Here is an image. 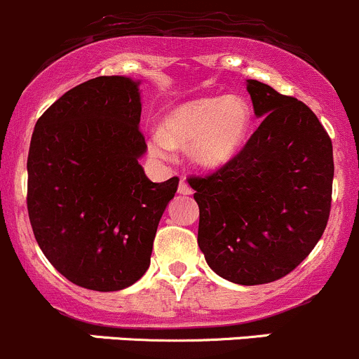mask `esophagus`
<instances>
[{"mask_svg":"<svg viewBox=\"0 0 359 359\" xmlns=\"http://www.w3.org/2000/svg\"><path fill=\"white\" fill-rule=\"evenodd\" d=\"M178 194L180 195H191V194H194V190H191V187L187 183V181L181 180L180 184H178Z\"/></svg>","mask_w":359,"mask_h":359,"instance_id":"esophagus-1","label":"esophagus"}]
</instances>
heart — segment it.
<instances>
[{
  "label": "heart",
  "mask_w": 359,
  "mask_h": 359,
  "mask_svg": "<svg viewBox=\"0 0 359 359\" xmlns=\"http://www.w3.org/2000/svg\"><path fill=\"white\" fill-rule=\"evenodd\" d=\"M252 124L247 100L236 95L205 97L176 107L154 133L149 149L154 157L168 161L175 147H188V155L202 169H217L238 154Z\"/></svg>",
  "instance_id": "obj_1"
}]
</instances>
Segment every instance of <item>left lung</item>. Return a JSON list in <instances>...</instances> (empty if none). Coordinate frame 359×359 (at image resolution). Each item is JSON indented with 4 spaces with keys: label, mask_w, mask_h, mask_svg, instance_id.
Instances as JSON below:
<instances>
[{
    "label": "left lung",
    "mask_w": 359,
    "mask_h": 359,
    "mask_svg": "<svg viewBox=\"0 0 359 359\" xmlns=\"http://www.w3.org/2000/svg\"><path fill=\"white\" fill-rule=\"evenodd\" d=\"M259 128L212 175L191 176L207 264L238 285L289 275L327 228L332 140L313 110L259 81H247Z\"/></svg>",
    "instance_id": "left-lung-1"
}]
</instances>
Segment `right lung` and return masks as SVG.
Segmentation results:
<instances>
[{
	"label": "right lung",
	"instance_id": "add662e5",
	"mask_svg": "<svg viewBox=\"0 0 359 359\" xmlns=\"http://www.w3.org/2000/svg\"><path fill=\"white\" fill-rule=\"evenodd\" d=\"M140 83L102 76L62 95L36 123L27 210L36 242L69 282L123 290L150 266L155 231L180 180L152 183L138 158Z\"/></svg>",
	"mask_w": 359,
	"mask_h": 359
}]
</instances>
